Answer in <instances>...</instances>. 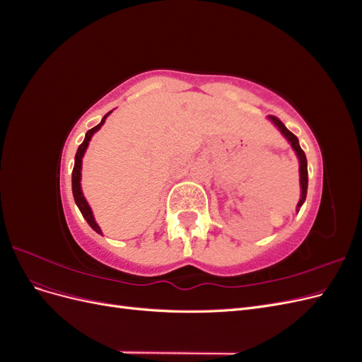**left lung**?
Returning <instances> with one entry per match:
<instances>
[{
	"label": "left lung",
	"instance_id": "left-lung-1",
	"mask_svg": "<svg viewBox=\"0 0 362 362\" xmlns=\"http://www.w3.org/2000/svg\"><path fill=\"white\" fill-rule=\"evenodd\" d=\"M269 119L272 120L273 124H275L278 127V129L282 133V136L286 137L288 141L291 148L294 149L296 156H298L299 158V172H300V199H299V204H298V210L302 206V204L305 202V198H306V190H308V164H306V157H305V152L302 151L300 145H299V140L298 137H296L291 131L287 129V127L284 125L281 120L276 117V116H269Z\"/></svg>",
	"mask_w": 362,
	"mask_h": 362
}]
</instances>
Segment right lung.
Returning a JSON list of instances; mask_svg holds the SVG:
<instances>
[{
	"instance_id": "1",
	"label": "right lung",
	"mask_w": 362,
	"mask_h": 362,
	"mask_svg": "<svg viewBox=\"0 0 362 362\" xmlns=\"http://www.w3.org/2000/svg\"><path fill=\"white\" fill-rule=\"evenodd\" d=\"M110 113H112V112H108V113L103 117V120H101L100 124H98L96 127H93L92 129L87 131L86 137H84V140H83V144L78 146V151H76V154H75V164H74V170H72V193H74L75 204H76V206L80 208V211H81L83 217L87 221V223H89L90 228L95 229V231H96L98 234H103V231H101V228L98 226V223L95 222L93 213H92L90 206H89V204H87L86 198L83 196V192H81V182H80V181H81V163H83V156H84V152H86L87 146H89V141H90L92 136L96 133L98 129H100V128L104 125L107 116L110 115Z\"/></svg>"
}]
</instances>
